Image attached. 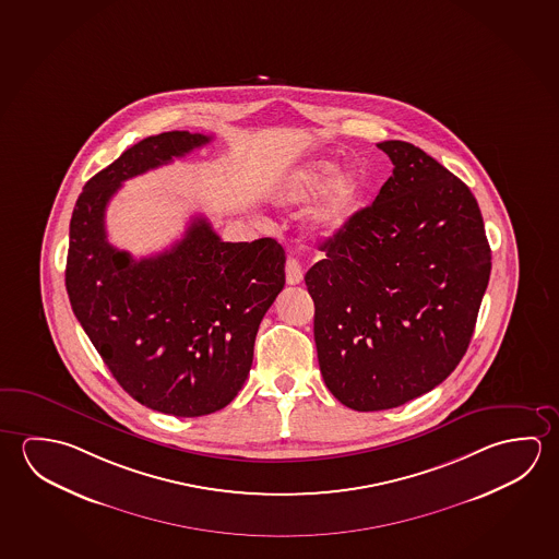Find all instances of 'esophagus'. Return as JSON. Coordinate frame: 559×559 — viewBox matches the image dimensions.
Returning a JSON list of instances; mask_svg holds the SVG:
<instances>
[{"instance_id": "34e87169", "label": "esophagus", "mask_w": 559, "mask_h": 559, "mask_svg": "<svg viewBox=\"0 0 559 559\" xmlns=\"http://www.w3.org/2000/svg\"><path fill=\"white\" fill-rule=\"evenodd\" d=\"M304 281V271L300 263L294 259V257H288V261H286V283L288 284H300Z\"/></svg>"}]
</instances>
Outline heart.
I'll return each instance as SVG.
<instances>
[{
  "label": "heart",
  "instance_id": "heart-1",
  "mask_svg": "<svg viewBox=\"0 0 559 559\" xmlns=\"http://www.w3.org/2000/svg\"><path fill=\"white\" fill-rule=\"evenodd\" d=\"M335 165L330 162H311L294 171L288 181L276 191L275 199L281 206H293L310 199L320 191L333 174ZM360 197V177L355 171H338L333 175L320 204L311 212V226L320 234H333L345 226L350 214L357 209Z\"/></svg>",
  "mask_w": 559,
  "mask_h": 559
}]
</instances>
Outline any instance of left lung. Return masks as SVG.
Segmentation results:
<instances>
[{
	"label": "left lung",
	"instance_id": "obj_1",
	"mask_svg": "<svg viewBox=\"0 0 559 559\" xmlns=\"http://www.w3.org/2000/svg\"><path fill=\"white\" fill-rule=\"evenodd\" d=\"M394 164L374 202L321 243L304 276L325 385L355 412L427 394L466 355L491 273L476 197L421 147Z\"/></svg>",
	"mask_w": 559,
	"mask_h": 559
}]
</instances>
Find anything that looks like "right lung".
Instances as JSON below:
<instances>
[{"label":"right lung","mask_w":559,"mask_h":559,"mask_svg":"<svg viewBox=\"0 0 559 559\" xmlns=\"http://www.w3.org/2000/svg\"><path fill=\"white\" fill-rule=\"evenodd\" d=\"M209 142L187 130L144 138L85 183L70 222L75 318L122 390L175 417L218 412L238 395L259 323L283 290V246L222 241L199 216L174 248L134 259L110 246L105 211L127 179Z\"/></svg>","instance_id":"1"}]
</instances>
